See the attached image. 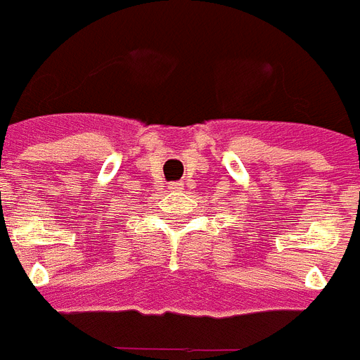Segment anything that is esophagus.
Masks as SVG:
<instances>
[{"mask_svg":"<svg viewBox=\"0 0 360 360\" xmlns=\"http://www.w3.org/2000/svg\"><path fill=\"white\" fill-rule=\"evenodd\" d=\"M170 190H181V183H172Z\"/></svg>","mask_w":360,"mask_h":360,"instance_id":"esophagus-1","label":"esophagus"}]
</instances>
